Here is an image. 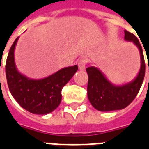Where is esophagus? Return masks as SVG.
<instances>
[{
	"label": "esophagus",
	"instance_id": "1",
	"mask_svg": "<svg viewBox=\"0 0 149 149\" xmlns=\"http://www.w3.org/2000/svg\"><path fill=\"white\" fill-rule=\"evenodd\" d=\"M86 64H87V60L85 58H80L78 62V66L80 70H84L85 67H86Z\"/></svg>",
	"mask_w": 149,
	"mask_h": 149
}]
</instances>
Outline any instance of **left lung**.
Wrapping results in <instances>:
<instances>
[{"label": "left lung", "instance_id": "left-lung-1", "mask_svg": "<svg viewBox=\"0 0 149 149\" xmlns=\"http://www.w3.org/2000/svg\"><path fill=\"white\" fill-rule=\"evenodd\" d=\"M124 33L125 40L133 42L139 50L140 70L132 81L123 85H115L110 82L97 67H87L86 69L88 74L87 97L93 107L98 111L109 112L123 109L128 106L137 96L144 80L145 63L142 47L136 36L127 30H124Z\"/></svg>", "mask_w": 149, "mask_h": 149}]
</instances>
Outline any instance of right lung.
<instances>
[{
    "label": "right lung",
    "mask_w": 149,
    "mask_h": 149,
    "mask_svg": "<svg viewBox=\"0 0 149 149\" xmlns=\"http://www.w3.org/2000/svg\"><path fill=\"white\" fill-rule=\"evenodd\" d=\"M19 37L11 45L7 58L5 72L9 91L16 102L28 112L45 115L59 105L62 87L78 70L77 65L63 68L43 79H31L17 70L15 49Z\"/></svg>",
    "instance_id": "1"
}]
</instances>
